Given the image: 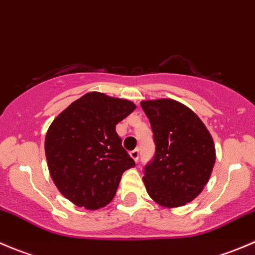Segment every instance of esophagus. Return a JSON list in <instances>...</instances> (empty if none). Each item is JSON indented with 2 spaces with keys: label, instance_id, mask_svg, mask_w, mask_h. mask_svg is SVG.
Here are the masks:
<instances>
[{
  "label": "esophagus",
  "instance_id": "esophagus-1",
  "mask_svg": "<svg viewBox=\"0 0 255 255\" xmlns=\"http://www.w3.org/2000/svg\"><path fill=\"white\" fill-rule=\"evenodd\" d=\"M130 156L133 158V160L138 161V159H139V149H134L133 151H130Z\"/></svg>",
  "mask_w": 255,
  "mask_h": 255
}]
</instances>
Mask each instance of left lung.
<instances>
[{"mask_svg":"<svg viewBox=\"0 0 255 255\" xmlns=\"http://www.w3.org/2000/svg\"><path fill=\"white\" fill-rule=\"evenodd\" d=\"M140 106L155 143V154L144 168L146 192L164 207L184 206L199 196L212 173V137L196 113L175 100L142 101Z\"/></svg>","mask_w":255,"mask_h":255,"instance_id":"left-lung-1","label":"left lung"}]
</instances>
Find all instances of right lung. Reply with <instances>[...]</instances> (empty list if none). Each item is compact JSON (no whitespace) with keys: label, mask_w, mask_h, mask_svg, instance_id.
<instances>
[{"label":"right lung","mask_w":255,"mask_h":255,"mask_svg":"<svg viewBox=\"0 0 255 255\" xmlns=\"http://www.w3.org/2000/svg\"><path fill=\"white\" fill-rule=\"evenodd\" d=\"M134 110L128 100L89 92L50 125L45 135L50 176L61 195L76 206H106L122 174L135 165L116 132V125Z\"/></svg>","instance_id":"add662e5"}]
</instances>
